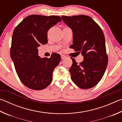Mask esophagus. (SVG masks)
<instances>
[{
	"mask_svg": "<svg viewBox=\"0 0 122 122\" xmlns=\"http://www.w3.org/2000/svg\"><path fill=\"white\" fill-rule=\"evenodd\" d=\"M61 59L63 60V59H65L66 58V56H65V55H61Z\"/></svg>",
	"mask_w": 122,
	"mask_h": 122,
	"instance_id": "1",
	"label": "esophagus"
}]
</instances>
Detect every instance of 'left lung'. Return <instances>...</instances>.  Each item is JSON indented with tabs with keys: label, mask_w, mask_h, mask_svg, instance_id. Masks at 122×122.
Here are the masks:
<instances>
[{
	"label": "left lung",
	"mask_w": 122,
	"mask_h": 122,
	"mask_svg": "<svg viewBox=\"0 0 122 122\" xmlns=\"http://www.w3.org/2000/svg\"><path fill=\"white\" fill-rule=\"evenodd\" d=\"M66 25L71 29L73 44L70 48L81 53L84 60L79 64L71 58V78L82 89L96 86L102 78L108 65L105 36L99 25L91 17L81 15L61 16Z\"/></svg>",
	"instance_id": "8db88e82"
}]
</instances>
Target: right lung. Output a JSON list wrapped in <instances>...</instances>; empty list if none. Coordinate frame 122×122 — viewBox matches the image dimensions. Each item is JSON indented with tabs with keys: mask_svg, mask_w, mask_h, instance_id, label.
I'll list each match as a JSON object with an SVG mask.
<instances>
[{
	"mask_svg": "<svg viewBox=\"0 0 122 122\" xmlns=\"http://www.w3.org/2000/svg\"><path fill=\"white\" fill-rule=\"evenodd\" d=\"M61 21L59 16L31 15L24 19L13 31L11 59L21 82L30 89L43 90L51 83L61 56L53 53L49 59L41 58L37 47L47 43L48 30Z\"/></svg>",
	"mask_w": 122,
	"mask_h": 122,
	"instance_id": "add662e5",
	"label": "right lung"
}]
</instances>
